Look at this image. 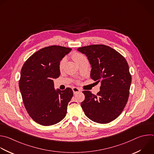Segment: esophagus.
Returning <instances> with one entry per match:
<instances>
[{"label":"esophagus","mask_w":154,"mask_h":154,"mask_svg":"<svg viewBox=\"0 0 154 154\" xmlns=\"http://www.w3.org/2000/svg\"><path fill=\"white\" fill-rule=\"evenodd\" d=\"M72 91H73V92H74V94H77L78 92H80L81 91V90L79 88H76V87L72 88Z\"/></svg>","instance_id":"esophagus-1"}]
</instances>
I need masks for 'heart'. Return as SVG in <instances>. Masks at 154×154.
Returning a JSON list of instances; mask_svg holds the SVG:
<instances>
[{"label":"heart","instance_id":"1","mask_svg":"<svg viewBox=\"0 0 154 154\" xmlns=\"http://www.w3.org/2000/svg\"><path fill=\"white\" fill-rule=\"evenodd\" d=\"M72 57L73 59V60L75 61V62L76 63H77L80 60H81L82 59L85 58V56L80 54V53H74L72 55ZM65 59H63L60 62V64H59V68L61 69L65 63Z\"/></svg>","mask_w":154,"mask_h":154}]
</instances>
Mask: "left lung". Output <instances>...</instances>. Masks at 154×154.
<instances>
[{
  "instance_id": "8db88e82",
  "label": "left lung",
  "mask_w": 154,
  "mask_h": 154,
  "mask_svg": "<svg viewBox=\"0 0 154 154\" xmlns=\"http://www.w3.org/2000/svg\"><path fill=\"white\" fill-rule=\"evenodd\" d=\"M77 51L88 57L91 65V78L101 82L100 91L94 95L84 91L85 98L81 106L92 121L108 123L117 119L124 109L129 95L132 78L129 65L123 56L104 45H92Z\"/></svg>"
}]
</instances>
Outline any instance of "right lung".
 Here are the masks:
<instances>
[{
  "label": "right lung",
  "mask_w": 154,
  "mask_h": 154,
  "mask_svg": "<svg viewBox=\"0 0 154 154\" xmlns=\"http://www.w3.org/2000/svg\"><path fill=\"white\" fill-rule=\"evenodd\" d=\"M71 50L56 45L43 48L22 68L19 85L24 106L31 119L42 126L57 124L66 116L72 90L55 89L53 79L60 76V62Z\"/></svg>",
  "instance_id": "obj_1"
}]
</instances>
